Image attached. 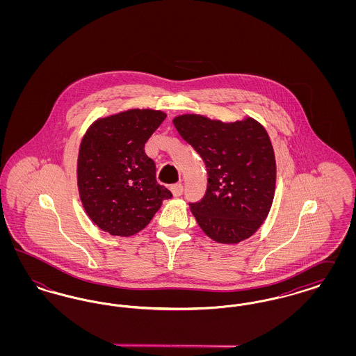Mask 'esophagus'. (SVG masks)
Listing matches in <instances>:
<instances>
[{"mask_svg":"<svg viewBox=\"0 0 356 356\" xmlns=\"http://www.w3.org/2000/svg\"><path fill=\"white\" fill-rule=\"evenodd\" d=\"M170 191H172V193H173V196H175V197H179V196H181V195H183V192H184V186H183V184H175V186H172Z\"/></svg>","mask_w":356,"mask_h":356,"instance_id":"34e87169","label":"esophagus"}]
</instances>
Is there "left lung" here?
<instances>
[{
	"label": "left lung",
	"mask_w": 356,
	"mask_h": 356,
	"mask_svg": "<svg viewBox=\"0 0 356 356\" xmlns=\"http://www.w3.org/2000/svg\"><path fill=\"white\" fill-rule=\"evenodd\" d=\"M173 125L205 164V193L189 203L200 228L225 244L252 236L270 212L276 181L266 129L251 118L221 122L199 115L179 116Z\"/></svg>",
	"instance_id": "1"
}]
</instances>
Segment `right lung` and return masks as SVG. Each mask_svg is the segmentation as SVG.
Here are the masks:
<instances>
[{
  "instance_id": "obj_1",
  "label": "right lung",
  "mask_w": 356,
  "mask_h": 356,
  "mask_svg": "<svg viewBox=\"0 0 356 356\" xmlns=\"http://www.w3.org/2000/svg\"><path fill=\"white\" fill-rule=\"evenodd\" d=\"M165 120L152 109H131L97 120L80 145L77 184L90 220L115 236L145 228L170 189L156 181V165L145 143Z\"/></svg>"
}]
</instances>
